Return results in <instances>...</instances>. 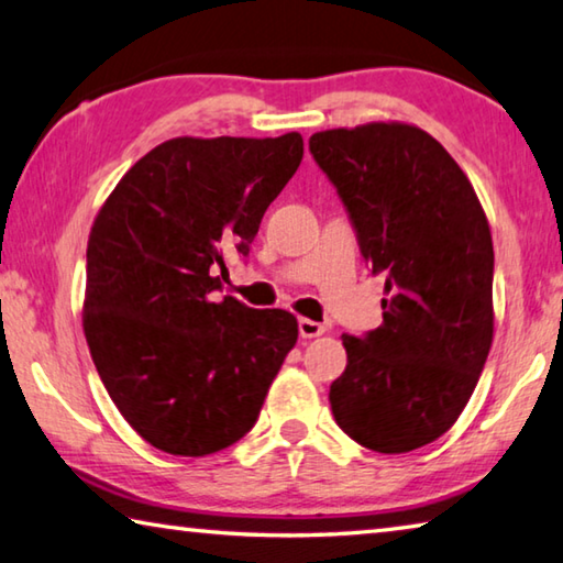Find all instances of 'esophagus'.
<instances>
[{
    "instance_id": "1",
    "label": "esophagus",
    "mask_w": 563,
    "mask_h": 563,
    "mask_svg": "<svg viewBox=\"0 0 563 563\" xmlns=\"http://www.w3.org/2000/svg\"><path fill=\"white\" fill-rule=\"evenodd\" d=\"M327 333V327L319 321H311V319H299V336L301 339H317Z\"/></svg>"
}]
</instances>
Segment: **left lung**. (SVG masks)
Here are the masks:
<instances>
[{
    "instance_id": "8db88e82",
    "label": "left lung",
    "mask_w": 563,
    "mask_h": 563,
    "mask_svg": "<svg viewBox=\"0 0 563 563\" xmlns=\"http://www.w3.org/2000/svg\"><path fill=\"white\" fill-rule=\"evenodd\" d=\"M373 274H386L383 323L343 333L331 383L339 428L398 455L448 432L475 390L495 331V250L475 187L435 137L408 123L333 128L309 137Z\"/></svg>"
}]
</instances>
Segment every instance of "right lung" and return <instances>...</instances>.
<instances>
[{"instance_id":"add662e5","label":"right lung","mask_w":563,"mask_h":563,"mask_svg":"<svg viewBox=\"0 0 563 563\" xmlns=\"http://www.w3.org/2000/svg\"><path fill=\"white\" fill-rule=\"evenodd\" d=\"M303 157L299 133L173 137L108 195L86 250L84 333L137 435L183 457L234 445L299 336L289 311L222 289L224 252L250 254L266 207Z\"/></svg>"}]
</instances>
